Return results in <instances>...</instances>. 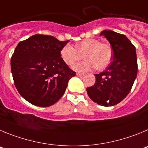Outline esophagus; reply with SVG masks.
<instances>
[{
  "label": "esophagus",
  "instance_id": "1",
  "mask_svg": "<svg viewBox=\"0 0 148 148\" xmlns=\"http://www.w3.org/2000/svg\"><path fill=\"white\" fill-rule=\"evenodd\" d=\"M83 75H84L83 73H79V72L77 73V76H78V77H82Z\"/></svg>",
  "mask_w": 148,
  "mask_h": 148
}]
</instances>
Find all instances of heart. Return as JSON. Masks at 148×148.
<instances>
[{"label":"heart","instance_id":"heart-1","mask_svg":"<svg viewBox=\"0 0 148 148\" xmlns=\"http://www.w3.org/2000/svg\"><path fill=\"white\" fill-rule=\"evenodd\" d=\"M82 55L86 60L74 66L76 71H87L95 67L101 71L110 64L113 50L107 42H101L99 40L90 38L77 42L76 49L70 44H66L60 51L62 60L69 66H74L80 60Z\"/></svg>","mask_w":148,"mask_h":148}]
</instances>
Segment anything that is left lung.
Returning a JSON list of instances; mask_svg holds the SVG:
<instances>
[{
  "instance_id": "1",
  "label": "left lung",
  "mask_w": 148,
  "mask_h": 148,
  "mask_svg": "<svg viewBox=\"0 0 148 148\" xmlns=\"http://www.w3.org/2000/svg\"><path fill=\"white\" fill-rule=\"evenodd\" d=\"M105 36L114 51L113 60L106 69L95 74L94 86L87 88L88 95L102 106H115L130 91L138 71L136 48L125 35L104 30Z\"/></svg>"
}]
</instances>
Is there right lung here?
<instances>
[{"label": "right lung", "instance_id": "1", "mask_svg": "<svg viewBox=\"0 0 148 148\" xmlns=\"http://www.w3.org/2000/svg\"><path fill=\"white\" fill-rule=\"evenodd\" d=\"M69 41L38 34L21 41L14 49L11 58L14 86L34 106L56 103L64 94L69 79L76 75L60 56Z\"/></svg>", "mask_w": 148, "mask_h": 148}]
</instances>
